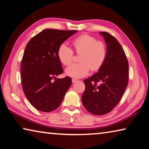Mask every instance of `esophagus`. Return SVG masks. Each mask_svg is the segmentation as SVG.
Returning a JSON list of instances; mask_svg holds the SVG:
<instances>
[{"label": "esophagus", "instance_id": "obj_1", "mask_svg": "<svg viewBox=\"0 0 149 149\" xmlns=\"http://www.w3.org/2000/svg\"><path fill=\"white\" fill-rule=\"evenodd\" d=\"M72 83H75V82L77 81V80L76 79H72Z\"/></svg>", "mask_w": 149, "mask_h": 149}]
</instances>
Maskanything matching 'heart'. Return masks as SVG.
<instances>
[{
    "mask_svg": "<svg viewBox=\"0 0 149 149\" xmlns=\"http://www.w3.org/2000/svg\"><path fill=\"white\" fill-rule=\"evenodd\" d=\"M75 52L80 54L78 63H74L68 67L65 74L73 78H81L91 70H97L102 66L107 56L105 44L97 42L95 38L89 35H82L72 42ZM58 57L64 65H70L72 61L73 51L65 44H62L58 49Z\"/></svg>",
    "mask_w": 149,
    "mask_h": 149,
    "instance_id": "b5f03b06",
    "label": "heart"
}]
</instances>
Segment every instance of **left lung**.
Segmentation results:
<instances>
[{"instance_id": "obj_1", "label": "left lung", "mask_w": 149, "mask_h": 149, "mask_svg": "<svg viewBox=\"0 0 149 149\" xmlns=\"http://www.w3.org/2000/svg\"><path fill=\"white\" fill-rule=\"evenodd\" d=\"M100 34L107 45V56L98 72L84 80L86 89L81 97L86 110L96 115L111 111L121 100L129 79L128 61L121 44L107 32Z\"/></svg>"}]
</instances>
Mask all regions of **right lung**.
Returning <instances> with one entry per match:
<instances>
[{
	"label": "right lung",
	"instance_id": "add662e5",
	"mask_svg": "<svg viewBox=\"0 0 149 149\" xmlns=\"http://www.w3.org/2000/svg\"><path fill=\"white\" fill-rule=\"evenodd\" d=\"M76 32L45 29L26 46L21 62L22 89L29 102L40 111L56 109L71 86V77L56 78L63 72L57 53L59 46Z\"/></svg>",
	"mask_w": 149,
	"mask_h": 149
}]
</instances>
